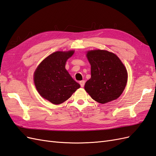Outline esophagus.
<instances>
[{
	"instance_id": "1",
	"label": "esophagus",
	"mask_w": 156,
	"mask_h": 156,
	"mask_svg": "<svg viewBox=\"0 0 156 156\" xmlns=\"http://www.w3.org/2000/svg\"><path fill=\"white\" fill-rule=\"evenodd\" d=\"M85 81H84V80H83V81H81L79 82L80 85H81V87H83L84 86H85Z\"/></svg>"
}]
</instances>
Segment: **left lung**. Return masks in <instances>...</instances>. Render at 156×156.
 <instances>
[{"label":"left lung","instance_id":"8db88e82","mask_svg":"<svg viewBox=\"0 0 156 156\" xmlns=\"http://www.w3.org/2000/svg\"><path fill=\"white\" fill-rule=\"evenodd\" d=\"M87 57L91 66V77L85 90L100 104L118 98L127 82V71L115 54L104 50L88 51Z\"/></svg>","mask_w":156,"mask_h":156}]
</instances>
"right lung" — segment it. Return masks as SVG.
Masks as SVG:
<instances>
[{
	"instance_id": "1",
	"label": "right lung",
	"mask_w": 156,
	"mask_h": 156,
	"mask_svg": "<svg viewBox=\"0 0 156 156\" xmlns=\"http://www.w3.org/2000/svg\"><path fill=\"white\" fill-rule=\"evenodd\" d=\"M73 50L57 51L41 62L34 73V83L42 97L54 104H60L71 97L80 85L66 69V63Z\"/></svg>"
}]
</instances>
